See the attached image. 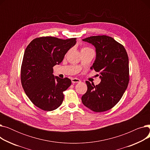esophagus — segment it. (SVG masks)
Masks as SVG:
<instances>
[{"instance_id":"1","label":"esophagus","mask_w":150,"mask_h":150,"mask_svg":"<svg viewBox=\"0 0 150 150\" xmlns=\"http://www.w3.org/2000/svg\"><path fill=\"white\" fill-rule=\"evenodd\" d=\"M72 83H80L81 82V80L80 79H78V78H72Z\"/></svg>"}]
</instances>
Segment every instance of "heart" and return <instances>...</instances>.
<instances>
[{
    "instance_id": "b5f03b06",
    "label": "heart",
    "mask_w": 150,
    "mask_h": 150,
    "mask_svg": "<svg viewBox=\"0 0 150 150\" xmlns=\"http://www.w3.org/2000/svg\"><path fill=\"white\" fill-rule=\"evenodd\" d=\"M86 47H85V48H83V49H86Z\"/></svg>"
}]
</instances>
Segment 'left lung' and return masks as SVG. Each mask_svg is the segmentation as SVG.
Wrapping results in <instances>:
<instances>
[{
	"label": "left lung",
	"mask_w": 150,
	"mask_h": 150,
	"mask_svg": "<svg viewBox=\"0 0 150 150\" xmlns=\"http://www.w3.org/2000/svg\"><path fill=\"white\" fill-rule=\"evenodd\" d=\"M96 47V59L91 69L99 72L101 82L95 86L86 81L88 90L82 96L83 104L92 111L104 112L120 101L129 81V59L121 44L106 35L83 39Z\"/></svg>",
	"instance_id": "left-lung-1"
}]
</instances>
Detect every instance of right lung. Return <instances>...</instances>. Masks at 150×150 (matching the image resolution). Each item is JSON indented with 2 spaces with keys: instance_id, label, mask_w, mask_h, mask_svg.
Returning a JSON list of instances; mask_svg holds the SVG:
<instances>
[{
  "instance_id": "obj_1",
  "label": "right lung",
  "mask_w": 150,
  "mask_h": 150,
  "mask_svg": "<svg viewBox=\"0 0 150 150\" xmlns=\"http://www.w3.org/2000/svg\"><path fill=\"white\" fill-rule=\"evenodd\" d=\"M76 39L37 38L25 50L21 70L22 88L31 101L44 111L57 109L64 100L63 92L72 83L68 78L54 76L53 67L62 61Z\"/></svg>"
}]
</instances>
